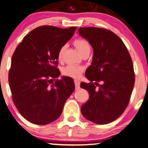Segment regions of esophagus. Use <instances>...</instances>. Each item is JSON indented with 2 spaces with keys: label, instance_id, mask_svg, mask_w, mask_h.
Instances as JSON below:
<instances>
[{
  "label": "esophagus",
  "instance_id": "esophagus-1",
  "mask_svg": "<svg viewBox=\"0 0 148 148\" xmlns=\"http://www.w3.org/2000/svg\"><path fill=\"white\" fill-rule=\"evenodd\" d=\"M74 84H75L76 89H78L80 88V81L78 80H74Z\"/></svg>",
  "mask_w": 148,
  "mask_h": 148
}]
</instances>
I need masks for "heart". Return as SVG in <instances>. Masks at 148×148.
Wrapping results in <instances>:
<instances>
[{"label": "heart", "mask_w": 148, "mask_h": 148, "mask_svg": "<svg viewBox=\"0 0 148 148\" xmlns=\"http://www.w3.org/2000/svg\"><path fill=\"white\" fill-rule=\"evenodd\" d=\"M74 44L77 48L78 51L81 54L82 52L85 51V50L90 49V45L88 43L87 41L83 39H77L74 42ZM66 46H63L59 48L57 54V58L59 61L62 60L63 57V54H64ZM83 71V68L80 65L70 64L67 66L64 67L62 70V73L63 75L69 76V77L72 78H78L81 74Z\"/></svg>", "instance_id": "b5f03b06"}]
</instances>
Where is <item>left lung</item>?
Segmentation results:
<instances>
[{
	"instance_id": "8db88e82",
	"label": "left lung",
	"mask_w": 148,
	"mask_h": 148,
	"mask_svg": "<svg viewBox=\"0 0 148 148\" xmlns=\"http://www.w3.org/2000/svg\"><path fill=\"white\" fill-rule=\"evenodd\" d=\"M78 33L93 50L85 72L91 83H80L89 94L81 113L95 124H108L124 113L130 101L135 79L132 59L122 40L109 30L80 27Z\"/></svg>"
}]
</instances>
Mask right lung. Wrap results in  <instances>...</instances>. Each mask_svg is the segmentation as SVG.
I'll return each mask as SVG.
<instances>
[{
	"label": "right lung",
	"mask_w": 148,
	"mask_h": 148,
	"mask_svg": "<svg viewBox=\"0 0 148 148\" xmlns=\"http://www.w3.org/2000/svg\"><path fill=\"white\" fill-rule=\"evenodd\" d=\"M77 27L42 26L24 37L13 54L9 83L13 102L27 120L46 125L59 117L75 89L72 78L60 76L57 54Z\"/></svg>",
	"instance_id": "add662e5"
}]
</instances>
